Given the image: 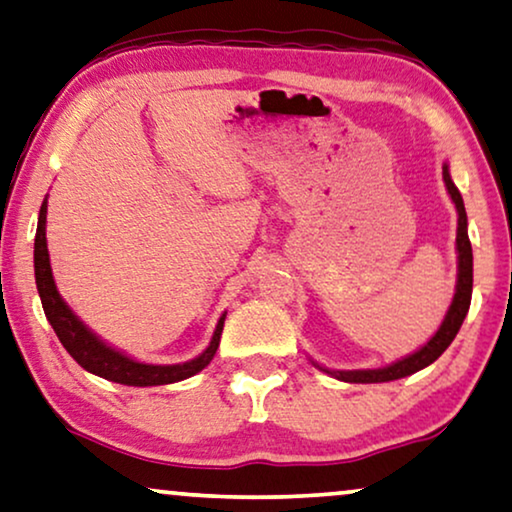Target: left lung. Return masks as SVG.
Masks as SVG:
<instances>
[{
    "label": "left lung",
    "mask_w": 512,
    "mask_h": 512,
    "mask_svg": "<svg viewBox=\"0 0 512 512\" xmlns=\"http://www.w3.org/2000/svg\"><path fill=\"white\" fill-rule=\"evenodd\" d=\"M442 177H445L447 192L452 196L456 213H459V229H456V250H459V281H456V292L452 299V306H449L445 320H442L440 330L431 337V342L421 346L417 353L407 356L398 363L381 367V370H320L332 374V377L349 381V384H381V381H393V379H403L407 374H414L419 370H424L431 363H435L449 344L454 342L456 332L466 318L468 306H470V295H473V248H470V238H468V220H466V208H463V199L459 194V189L449 177L447 166H442Z\"/></svg>",
    "instance_id": "8db88e82"
}]
</instances>
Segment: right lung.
<instances>
[{"label":"right lung","mask_w":512,"mask_h":512,"mask_svg":"<svg viewBox=\"0 0 512 512\" xmlns=\"http://www.w3.org/2000/svg\"><path fill=\"white\" fill-rule=\"evenodd\" d=\"M34 278H37V290L42 297V306L46 318L60 344L65 346L67 353L84 367L86 372L98 374L102 379L117 381L124 386H163V384H175L192 374L201 372L210 360H213L217 346H220V335L224 327V316L215 327L213 342L199 358L189 360L182 365H145L135 363L133 358L124 356V353L114 351L112 346L100 342L88 327L70 311V306L63 302V297L58 295L56 283H53L51 274V262H49V248H46V201L39 210V222H37V236H34Z\"/></svg>","instance_id":"obj_1"}]
</instances>
